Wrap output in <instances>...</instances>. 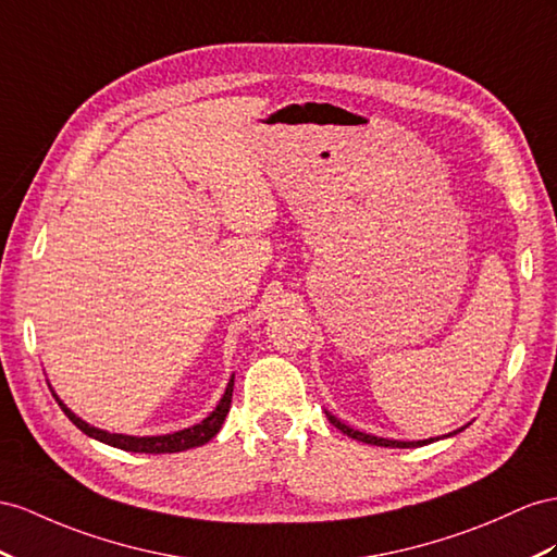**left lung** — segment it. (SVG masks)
<instances>
[{
  "instance_id": "8db88e82",
  "label": "left lung",
  "mask_w": 557,
  "mask_h": 557,
  "mask_svg": "<svg viewBox=\"0 0 557 557\" xmlns=\"http://www.w3.org/2000/svg\"><path fill=\"white\" fill-rule=\"evenodd\" d=\"M326 414V419H330V423H334L341 433H346L348 437H352V440H358V442H367V445H376V447H393V449H414V447H423V445H431V442H437V440H445V437H454V435H459L461 431H466V428L470 425V423H466V425H461V428H456V431H451V433H447V435H442V437H428V440H414V442H407V440H388V437H379V435H369V433H362V431H355V428H350V425H346L344 421L341 419H336L332 411H324Z\"/></svg>"
}]
</instances>
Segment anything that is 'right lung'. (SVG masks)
<instances>
[{"mask_svg":"<svg viewBox=\"0 0 557 557\" xmlns=\"http://www.w3.org/2000/svg\"><path fill=\"white\" fill-rule=\"evenodd\" d=\"M233 386H235V374L231 376L225 386V393L219 400V405L213 407L211 414L207 419H202L199 423L183 428V431L176 433H166V435H124V433H108L103 428H96L91 423H87L84 419H79L73 409H70L55 391L51 388L55 403L65 411V417L73 421L82 433H87L89 437L103 442V445L117 447L124 451H138V454H174V451H185L193 447H202L205 442H209L213 435L221 431V425L231 411V403H233Z\"/></svg>","mask_w":557,"mask_h":557,"instance_id":"obj_1","label":"right lung"}]
</instances>
